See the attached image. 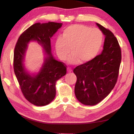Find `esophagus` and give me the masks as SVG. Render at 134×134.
Instances as JSON below:
<instances>
[{
	"label": "esophagus",
	"mask_w": 134,
	"mask_h": 134,
	"mask_svg": "<svg viewBox=\"0 0 134 134\" xmlns=\"http://www.w3.org/2000/svg\"><path fill=\"white\" fill-rule=\"evenodd\" d=\"M67 71L69 72H71L72 71V69L70 67H67Z\"/></svg>",
	"instance_id": "esophagus-1"
}]
</instances>
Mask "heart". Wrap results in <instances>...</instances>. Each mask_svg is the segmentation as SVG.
I'll return each instance as SVG.
<instances>
[{
  "label": "heart",
  "mask_w": 134,
  "mask_h": 134,
  "mask_svg": "<svg viewBox=\"0 0 134 134\" xmlns=\"http://www.w3.org/2000/svg\"><path fill=\"white\" fill-rule=\"evenodd\" d=\"M103 36L97 28H90L84 25L74 24L65 28L62 37L55 41L57 54L60 60L64 61L69 58L70 64L85 63L96 56L103 43Z\"/></svg>",
  "instance_id": "1"
}]
</instances>
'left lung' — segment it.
I'll return each instance as SVG.
<instances>
[{"instance_id":"1","label":"left lung","mask_w":134,"mask_h":134,"mask_svg":"<svg viewBox=\"0 0 134 134\" xmlns=\"http://www.w3.org/2000/svg\"><path fill=\"white\" fill-rule=\"evenodd\" d=\"M97 26L105 35L100 54L74 69L77 77L76 98L86 105H95L110 93L116 85L121 62V50L113 34L101 25Z\"/></svg>"}]
</instances>
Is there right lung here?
<instances>
[{
  "label": "right lung",
  "instance_id": "obj_1",
  "mask_svg": "<svg viewBox=\"0 0 134 134\" xmlns=\"http://www.w3.org/2000/svg\"><path fill=\"white\" fill-rule=\"evenodd\" d=\"M62 25L53 22L36 23L20 35L15 45L13 55L15 76L24 97L34 105L45 106L53 100L56 94V81L67 72L64 63L55 60L51 53L50 38ZM31 40L41 44L47 55L40 71L34 75L26 71L23 62L27 44Z\"/></svg>",
  "mask_w": 134,
  "mask_h": 134
}]
</instances>
